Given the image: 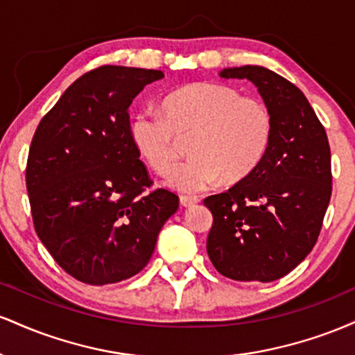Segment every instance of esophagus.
<instances>
[{"instance_id": "esophagus-1", "label": "esophagus", "mask_w": 355, "mask_h": 355, "mask_svg": "<svg viewBox=\"0 0 355 355\" xmlns=\"http://www.w3.org/2000/svg\"><path fill=\"white\" fill-rule=\"evenodd\" d=\"M200 202V198L198 197H190V195H182L180 197V205L182 207H191L195 205V203Z\"/></svg>"}]
</instances>
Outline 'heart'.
Listing matches in <instances>:
<instances>
[{
  "instance_id": "b5f03b06",
  "label": "heart",
  "mask_w": 355,
  "mask_h": 355,
  "mask_svg": "<svg viewBox=\"0 0 355 355\" xmlns=\"http://www.w3.org/2000/svg\"><path fill=\"white\" fill-rule=\"evenodd\" d=\"M162 115L141 112L130 120V138L155 173L177 168L182 140L193 155L170 178L175 190L193 193L217 183L245 178L266 157L274 120L263 101L239 88L202 81L173 89L162 100Z\"/></svg>"
}]
</instances>
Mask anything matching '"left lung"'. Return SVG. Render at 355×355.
<instances>
[{"instance_id":"obj_1","label":"left lung","mask_w":355,"mask_h":355,"mask_svg":"<svg viewBox=\"0 0 355 355\" xmlns=\"http://www.w3.org/2000/svg\"><path fill=\"white\" fill-rule=\"evenodd\" d=\"M222 78L255 85L274 120L259 166L203 203L214 215L207 252L222 275L272 282L311 254L331 202V148L311 103L288 80L263 67L223 68Z\"/></svg>"}]
</instances>
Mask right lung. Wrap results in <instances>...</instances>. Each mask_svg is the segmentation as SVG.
Returning a JSON list of instances; mask_svg holds the SVG:
<instances>
[{
	"mask_svg": "<svg viewBox=\"0 0 355 355\" xmlns=\"http://www.w3.org/2000/svg\"><path fill=\"white\" fill-rule=\"evenodd\" d=\"M164 71L100 67L67 88L36 128L26 165L35 230L80 282L116 284L148 263L178 197L152 185L128 108Z\"/></svg>",
	"mask_w": 355,
	"mask_h": 355,
	"instance_id": "1",
	"label": "right lung"
}]
</instances>
